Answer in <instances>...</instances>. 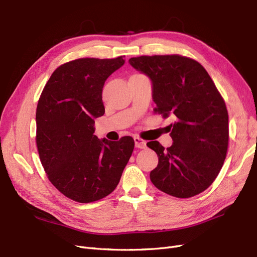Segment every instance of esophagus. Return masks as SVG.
Wrapping results in <instances>:
<instances>
[{
  "instance_id": "obj_1",
  "label": "esophagus",
  "mask_w": 257,
  "mask_h": 257,
  "mask_svg": "<svg viewBox=\"0 0 257 257\" xmlns=\"http://www.w3.org/2000/svg\"><path fill=\"white\" fill-rule=\"evenodd\" d=\"M135 144H136V147L141 148V150H145L146 148V142L143 139H141L139 137H135Z\"/></svg>"
}]
</instances>
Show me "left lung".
Segmentation results:
<instances>
[{
  "label": "left lung",
  "instance_id": "8db88e82",
  "mask_svg": "<svg viewBox=\"0 0 257 257\" xmlns=\"http://www.w3.org/2000/svg\"><path fill=\"white\" fill-rule=\"evenodd\" d=\"M130 65L153 82L155 113L173 115V144L164 150L158 141L147 146L158 155L151 172L156 188L188 198L202 193L220 173L228 147L225 101L203 66L179 54L131 57Z\"/></svg>",
  "mask_w": 257,
  "mask_h": 257
}]
</instances>
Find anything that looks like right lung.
<instances>
[{"label":"right lung","mask_w":257,"mask_h":257,"mask_svg":"<svg viewBox=\"0 0 257 257\" xmlns=\"http://www.w3.org/2000/svg\"><path fill=\"white\" fill-rule=\"evenodd\" d=\"M84 57L57 67L36 109V145L51 184L70 200L92 203L117 187L135 148V140L117 142L94 136L95 118L104 114L105 80L125 63Z\"/></svg>","instance_id":"obj_1"}]
</instances>
